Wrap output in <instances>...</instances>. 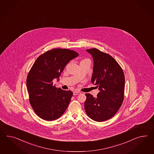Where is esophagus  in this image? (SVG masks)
Segmentation results:
<instances>
[{"label":"esophagus","instance_id":"obj_1","mask_svg":"<svg viewBox=\"0 0 154 154\" xmlns=\"http://www.w3.org/2000/svg\"><path fill=\"white\" fill-rule=\"evenodd\" d=\"M81 94V92L79 91H75L73 92V95H79Z\"/></svg>","mask_w":154,"mask_h":154}]
</instances>
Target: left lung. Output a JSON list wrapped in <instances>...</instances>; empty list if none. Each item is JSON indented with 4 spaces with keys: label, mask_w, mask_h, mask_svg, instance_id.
Listing matches in <instances>:
<instances>
[{
    "label": "left lung",
    "mask_w": 154,
    "mask_h": 154,
    "mask_svg": "<svg viewBox=\"0 0 154 154\" xmlns=\"http://www.w3.org/2000/svg\"><path fill=\"white\" fill-rule=\"evenodd\" d=\"M94 59L92 83L100 92L96 97L86 94L85 109L94 121L103 122L114 116L124 100L125 77L118 63L109 54L96 48L87 49Z\"/></svg>",
    "instance_id": "obj_1"
}]
</instances>
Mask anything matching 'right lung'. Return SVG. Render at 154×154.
Masks as SVG:
<instances>
[{"mask_svg":"<svg viewBox=\"0 0 154 154\" xmlns=\"http://www.w3.org/2000/svg\"><path fill=\"white\" fill-rule=\"evenodd\" d=\"M79 56L73 50L54 49L40 55L27 75L26 86L29 103L35 112L46 121H53L66 111L73 92L53 85L64 67L72 59Z\"/></svg>","mask_w":154,"mask_h":154,"instance_id":"obj_1","label":"right lung"}]
</instances>
